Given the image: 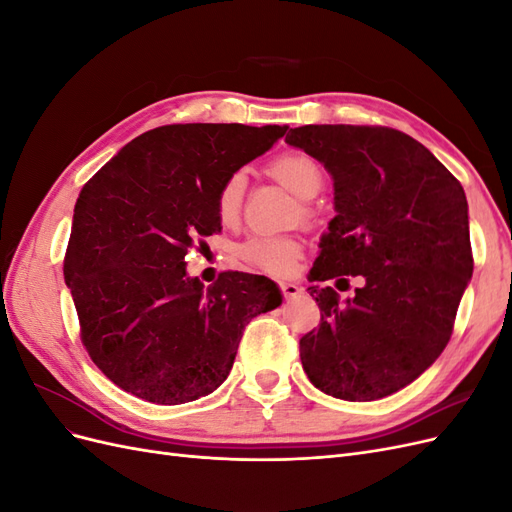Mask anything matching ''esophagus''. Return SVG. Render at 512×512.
I'll return each instance as SVG.
<instances>
[{
  "label": "esophagus",
  "instance_id": "obj_1",
  "mask_svg": "<svg viewBox=\"0 0 512 512\" xmlns=\"http://www.w3.org/2000/svg\"><path fill=\"white\" fill-rule=\"evenodd\" d=\"M280 288H282V294L286 299H294V297H299V294H301V288L294 282H282Z\"/></svg>",
  "mask_w": 512,
  "mask_h": 512
}]
</instances>
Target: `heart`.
Returning <instances> with one entry per match:
<instances>
[{
    "label": "heart",
    "instance_id": "1",
    "mask_svg": "<svg viewBox=\"0 0 512 512\" xmlns=\"http://www.w3.org/2000/svg\"><path fill=\"white\" fill-rule=\"evenodd\" d=\"M269 173L301 200L316 198L324 188L322 166L301 151H288L277 156L269 164ZM245 183L247 179L241 170L228 175V179L222 183L218 198H215V213H218V220L224 226H232L239 220ZM309 213H312L309 207H303V215ZM237 252L247 265L273 275H284L292 269L294 260L301 256L303 247L294 237H250L239 245Z\"/></svg>",
    "mask_w": 512,
    "mask_h": 512
}]
</instances>
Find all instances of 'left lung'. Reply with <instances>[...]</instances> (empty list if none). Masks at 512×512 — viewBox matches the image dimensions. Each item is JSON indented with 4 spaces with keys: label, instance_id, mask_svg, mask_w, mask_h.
I'll list each match as a JSON object with an SVG mask.
<instances>
[{
    "label": "left lung",
    "instance_id": "1",
    "mask_svg": "<svg viewBox=\"0 0 512 512\" xmlns=\"http://www.w3.org/2000/svg\"><path fill=\"white\" fill-rule=\"evenodd\" d=\"M286 143L329 170L337 215L320 239L309 282L361 275L354 297L309 286L320 307L301 337L316 389L374 401L404 389L453 333L474 260L461 183L412 136L382 126L290 128Z\"/></svg>",
    "mask_w": 512,
    "mask_h": 512
}]
</instances>
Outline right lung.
Segmentation results:
<instances>
[{"label":"right lung","instance_id":"1","mask_svg":"<svg viewBox=\"0 0 512 512\" xmlns=\"http://www.w3.org/2000/svg\"><path fill=\"white\" fill-rule=\"evenodd\" d=\"M288 126L177 123L136 136L91 177L74 207L64 277L81 339L102 374L151 404L213 393L245 324L282 305L271 280L222 273L205 288L185 254L222 230L215 198L228 175Z\"/></svg>","mask_w":512,"mask_h":512}]
</instances>
